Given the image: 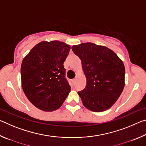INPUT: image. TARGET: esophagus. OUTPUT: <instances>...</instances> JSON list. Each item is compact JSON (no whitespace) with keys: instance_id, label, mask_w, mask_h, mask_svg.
I'll return each instance as SVG.
<instances>
[{"instance_id":"obj_1","label":"esophagus","mask_w":146,"mask_h":146,"mask_svg":"<svg viewBox=\"0 0 146 146\" xmlns=\"http://www.w3.org/2000/svg\"><path fill=\"white\" fill-rule=\"evenodd\" d=\"M72 82H73V84H75V82H76V78H74V79H73V80H72Z\"/></svg>"}]
</instances>
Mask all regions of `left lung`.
I'll return each mask as SVG.
<instances>
[{
  "label": "left lung",
  "mask_w": 146,
  "mask_h": 146,
  "mask_svg": "<svg viewBox=\"0 0 146 146\" xmlns=\"http://www.w3.org/2000/svg\"><path fill=\"white\" fill-rule=\"evenodd\" d=\"M82 61L87 84L78 94L85 107L94 112L108 110L124 88L125 68L116 53L107 47L86 42L73 46Z\"/></svg>",
  "instance_id": "obj_1"
}]
</instances>
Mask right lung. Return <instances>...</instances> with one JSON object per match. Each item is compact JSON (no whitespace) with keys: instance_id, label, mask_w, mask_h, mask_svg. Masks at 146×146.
I'll use <instances>...</instances> for the list:
<instances>
[{"instance_id":"right-lung-1","label":"right lung","mask_w":146,"mask_h":146,"mask_svg":"<svg viewBox=\"0 0 146 146\" xmlns=\"http://www.w3.org/2000/svg\"><path fill=\"white\" fill-rule=\"evenodd\" d=\"M68 44L42 41L32 48L22 62V87L28 100L41 110L52 111L62 105L71 91L64 62Z\"/></svg>"}]
</instances>
